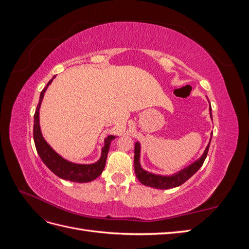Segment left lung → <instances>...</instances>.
Wrapping results in <instances>:
<instances>
[{
	"instance_id": "obj_1",
	"label": "left lung",
	"mask_w": 249,
	"mask_h": 249,
	"mask_svg": "<svg viewBox=\"0 0 249 249\" xmlns=\"http://www.w3.org/2000/svg\"><path fill=\"white\" fill-rule=\"evenodd\" d=\"M211 111H212V108L210 106V114H211V117H212V113H211ZM210 143H211V140L209 142L208 146L206 147V150L205 153H203V155L197 161L192 163L190 166L182 169L179 172L176 173V175L173 176L163 177V176L153 175V173L147 172L144 169L141 168L140 162H139L140 143L136 142V144H135V156H134V169H135V173H136V177L141 184L153 187V188H157V189H170V188H175L182 185L201 167V165L203 164V162H205L207 158Z\"/></svg>"
}]
</instances>
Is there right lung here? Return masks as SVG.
Here are the masks:
<instances>
[{
    "label": "right lung",
    "instance_id": "add662e5",
    "mask_svg": "<svg viewBox=\"0 0 249 249\" xmlns=\"http://www.w3.org/2000/svg\"><path fill=\"white\" fill-rule=\"evenodd\" d=\"M55 77H53L52 80L49 81L47 87H44L40 93L39 103L37 105V108L34 114V127H33V137L35 142V147L37 153L41 158L42 162L47 165L48 168L54 172L55 175L59 178H61L66 180H71V182L76 183H87L91 182L95 179L97 177L102 175V172L106 165L107 156L109 152L110 143L115 138V136L110 135L106 139H105V146L102 149V157L101 159L96 163L93 164H74L70 161H66L61 156H59L54 149H53L47 141L43 139L40 126H39V108L41 105V101L43 99L44 92L51 84L52 81L54 80Z\"/></svg>",
    "mask_w": 249,
    "mask_h": 249
}]
</instances>
